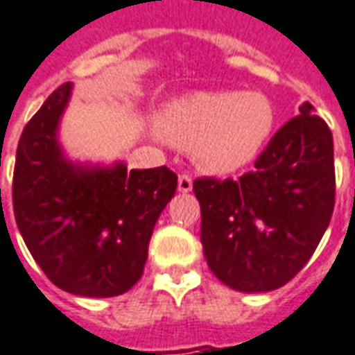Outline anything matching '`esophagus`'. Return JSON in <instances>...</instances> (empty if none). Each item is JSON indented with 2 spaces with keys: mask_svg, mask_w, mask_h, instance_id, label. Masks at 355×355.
<instances>
[{
  "mask_svg": "<svg viewBox=\"0 0 355 355\" xmlns=\"http://www.w3.org/2000/svg\"><path fill=\"white\" fill-rule=\"evenodd\" d=\"M178 192L180 193L192 192V178L188 177V175H180V177H178Z\"/></svg>",
  "mask_w": 355,
  "mask_h": 355,
  "instance_id": "34e87169",
  "label": "esophagus"
}]
</instances>
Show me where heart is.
<instances>
[{"label":"heart","mask_w":355,"mask_h":355,"mask_svg":"<svg viewBox=\"0 0 355 355\" xmlns=\"http://www.w3.org/2000/svg\"><path fill=\"white\" fill-rule=\"evenodd\" d=\"M274 119L261 93L198 91L171 101L157 116V131L175 146L192 148L200 167L224 175L253 162Z\"/></svg>","instance_id":"1"}]
</instances>
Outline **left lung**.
Returning a JSON list of instances; mask_svg holds the SVG:
<instances>
[{
  "instance_id": "8db88e82",
  "label": "left lung",
  "mask_w": 355,
  "mask_h": 355,
  "mask_svg": "<svg viewBox=\"0 0 355 355\" xmlns=\"http://www.w3.org/2000/svg\"><path fill=\"white\" fill-rule=\"evenodd\" d=\"M275 132L239 180L198 178L201 243L211 272L239 293H266L302 270L335 207L333 135L313 106Z\"/></svg>"
}]
</instances>
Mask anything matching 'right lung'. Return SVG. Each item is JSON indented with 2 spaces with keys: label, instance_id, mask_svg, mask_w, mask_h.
Returning a JSON list of instances; mask_svg holds the SVG:
<instances>
[{
  "label": "right lung",
  "instance_id": "obj_1",
  "mask_svg": "<svg viewBox=\"0 0 355 355\" xmlns=\"http://www.w3.org/2000/svg\"><path fill=\"white\" fill-rule=\"evenodd\" d=\"M72 87L53 91L22 131L15 218L28 251L57 287L78 297H117L144 272L148 243L177 192V175L167 167L127 171L123 162H72L58 140Z\"/></svg>",
  "mask_w": 355,
  "mask_h": 355
}]
</instances>
